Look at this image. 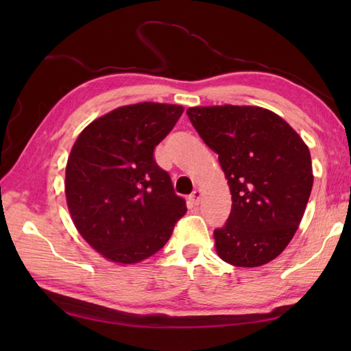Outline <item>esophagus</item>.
Here are the masks:
<instances>
[{
	"label": "esophagus",
	"mask_w": 351,
	"mask_h": 351,
	"mask_svg": "<svg viewBox=\"0 0 351 351\" xmlns=\"http://www.w3.org/2000/svg\"><path fill=\"white\" fill-rule=\"evenodd\" d=\"M200 199H202V191L200 190H195L190 195V197H189V200L191 202V205H199V202H200Z\"/></svg>",
	"instance_id": "obj_1"
}]
</instances>
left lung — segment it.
Listing matches in <instances>:
<instances>
[{"mask_svg": "<svg viewBox=\"0 0 351 351\" xmlns=\"http://www.w3.org/2000/svg\"><path fill=\"white\" fill-rule=\"evenodd\" d=\"M205 145L219 155L232 195L215 250L228 264L259 267L279 256L299 228L311 196L308 146L282 117L259 107L187 110Z\"/></svg>", "mask_w": 351, "mask_h": 351, "instance_id": "obj_1", "label": "left lung"}]
</instances>
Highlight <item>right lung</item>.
Segmentation results:
<instances>
[{"label":"right lung","mask_w":351,"mask_h":351,"mask_svg":"<svg viewBox=\"0 0 351 351\" xmlns=\"http://www.w3.org/2000/svg\"><path fill=\"white\" fill-rule=\"evenodd\" d=\"M184 108L140 102L110 111L80 134L66 166V200L81 237L113 263L136 264L164 247L187 213L154 149Z\"/></svg>","instance_id":"right-lung-1"}]
</instances>
